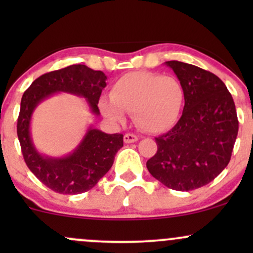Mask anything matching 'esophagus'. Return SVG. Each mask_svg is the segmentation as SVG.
I'll return each mask as SVG.
<instances>
[{
    "label": "esophagus",
    "instance_id": "1",
    "mask_svg": "<svg viewBox=\"0 0 253 253\" xmlns=\"http://www.w3.org/2000/svg\"><path fill=\"white\" fill-rule=\"evenodd\" d=\"M124 141L127 144L135 143V141H138V136L135 134H132V133H127V134L124 135Z\"/></svg>",
    "mask_w": 253,
    "mask_h": 253
}]
</instances>
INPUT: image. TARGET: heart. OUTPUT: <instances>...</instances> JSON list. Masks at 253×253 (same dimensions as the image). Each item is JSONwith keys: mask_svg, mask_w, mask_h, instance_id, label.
<instances>
[{"mask_svg": "<svg viewBox=\"0 0 253 253\" xmlns=\"http://www.w3.org/2000/svg\"><path fill=\"white\" fill-rule=\"evenodd\" d=\"M101 112L118 124L126 112L134 113L135 123L147 133H164L176 126L184 107V89L178 80L155 72L136 71L114 82L110 97H101Z\"/></svg>", "mask_w": 253, "mask_h": 253, "instance_id": "heart-1", "label": "heart"}]
</instances>
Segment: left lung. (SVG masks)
<instances>
[{"label":"left lung","instance_id":"1","mask_svg":"<svg viewBox=\"0 0 253 253\" xmlns=\"http://www.w3.org/2000/svg\"><path fill=\"white\" fill-rule=\"evenodd\" d=\"M184 89V108L173 128L157 136L150 173L173 190L189 191L213 181L227 167L238 135L236 104L225 83L199 66L165 62Z\"/></svg>","mask_w":253,"mask_h":253}]
</instances>
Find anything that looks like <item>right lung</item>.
I'll return each instance as SVG.
<instances>
[{
    "label": "right lung",
    "mask_w": 253,
    "mask_h": 253,
    "mask_svg": "<svg viewBox=\"0 0 253 253\" xmlns=\"http://www.w3.org/2000/svg\"><path fill=\"white\" fill-rule=\"evenodd\" d=\"M107 76L82 64L70 65L38 77L24 92L17 119V138L28 169L42 184L59 194H81L96 185L108 172L124 146V135L107 134L90 126L80 145L64 157L38 152L31 135V120L38 104L56 92L84 97L90 112L100 115L97 103Z\"/></svg>",
    "instance_id": "add662e5"
}]
</instances>
